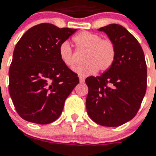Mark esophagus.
Segmentation results:
<instances>
[{
  "instance_id": "obj_1",
  "label": "esophagus",
  "mask_w": 156,
  "mask_h": 156,
  "mask_svg": "<svg viewBox=\"0 0 156 156\" xmlns=\"http://www.w3.org/2000/svg\"><path fill=\"white\" fill-rule=\"evenodd\" d=\"M79 81H80V83H84V81H85V78L83 77V76H79Z\"/></svg>"
}]
</instances>
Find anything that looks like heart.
I'll use <instances>...</instances> for the list:
<instances>
[{
  "label": "heart",
  "instance_id": "heart-1",
  "mask_svg": "<svg viewBox=\"0 0 156 156\" xmlns=\"http://www.w3.org/2000/svg\"><path fill=\"white\" fill-rule=\"evenodd\" d=\"M77 48L85 52L83 65L74 68L78 74L87 76L96 71L105 72L111 68L116 59V45L108 38H102L96 33L83 31L73 39ZM59 55L61 61L68 67H73L76 58L70 44L63 42L59 47Z\"/></svg>",
  "mask_w": 156,
  "mask_h": 156
}]
</instances>
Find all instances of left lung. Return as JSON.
<instances>
[{
  "mask_svg": "<svg viewBox=\"0 0 156 156\" xmlns=\"http://www.w3.org/2000/svg\"><path fill=\"white\" fill-rule=\"evenodd\" d=\"M99 30L114 42L116 59L100 76L86 78V105L95 123L116 127L133 119L140 108L147 90V64L140 44L122 26L110 24Z\"/></svg>",
  "mask_w": 156,
  "mask_h": 156,
  "instance_id": "left-lung-1",
  "label": "left lung"
}]
</instances>
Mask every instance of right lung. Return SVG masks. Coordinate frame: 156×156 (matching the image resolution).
Masks as SVG:
<instances>
[{
	"mask_svg": "<svg viewBox=\"0 0 156 156\" xmlns=\"http://www.w3.org/2000/svg\"><path fill=\"white\" fill-rule=\"evenodd\" d=\"M77 29L40 23L17 43L9 71V92L18 115L46 125L58 118L66 98L79 83L61 61L59 47Z\"/></svg>",
	"mask_w": 156,
	"mask_h": 156,
	"instance_id": "obj_1",
	"label": "right lung"
}]
</instances>
